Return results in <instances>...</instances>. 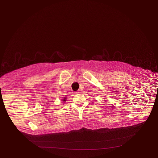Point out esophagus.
Segmentation results:
<instances>
[{"instance_id": "obj_1", "label": "esophagus", "mask_w": 158, "mask_h": 158, "mask_svg": "<svg viewBox=\"0 0 158 158\" xmlns=\"http://www.w3.org/2000/svg\"><path fill=\"white\" fill-rule=\"evenodd\" d=\"M78 93H80V91L79 90H78L77 91H75V92H74V94H78Z\"/></svg>"}]
</instances>
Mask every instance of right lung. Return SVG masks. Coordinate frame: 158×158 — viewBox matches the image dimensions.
<instances>
[{
	"label": "right lung",
	"instance_id": "add662e5",
	"mask_svg": "<svg viewBox=\"0 0 158 158\" xmlns=\"http://www.w3.org/2000/svg\"><path fill=\"white\" fill-rule=\"evenodd\" d=\"M65 99H66V98H64V99H63V100H64L63 101H65Z\"/></svg>",
	"mask_w": 158,
	"mask_h": 158
}]
</instances>
